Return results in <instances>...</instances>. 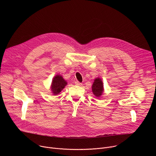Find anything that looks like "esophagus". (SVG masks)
I'll use <instances>...</instances> for the list:
<instances>
[{
	"label": "esophagus",
	"instance_id": "1",
	"mask_svg": "<svg viewBox=\"0 0 156 156\" xmlns=\"http://www.w3.org/2000/svg\"><path fill=\"white\" fill-rule=\"evenodd\" d=\"M75 83L76 85H78V86H81V85H82V83H80V82H79V81H76Z\"/></svg>",
	"mask_w": 156,
	"mask_h": 156
}]
</instances>
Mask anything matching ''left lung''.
I'll return each mask as SVG.
<instances>
[{"label": "left lung", "mask_w": 156, "mask_h": 156, "mask_svg": "<svg viewBox=\"0 0 156 156\" xmlns=\"http://www.w3.org/2000/svg\"><path fill=\"white\" fill-rule=\"evenodd\" d=\"M92 91L93 94L98 98L100 97L104 91L103 83L100 78H96L92 86Z\"/></svg>", "instance_id": "1"}]
</instances>
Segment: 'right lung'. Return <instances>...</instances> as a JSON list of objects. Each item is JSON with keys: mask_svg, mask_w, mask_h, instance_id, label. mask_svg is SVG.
<instances>
[{"mask_svg": "<svg viewBox=\"0 0 156 156\" xmlns=\"http://www.w3.org/2000/svg\"><path fill=\"white\" fill-rule=\"evenodd\" d=\"M66 84H67V83L63 80L62 76H55L52 80L51 86V90L52 91L54 94L57 95L60 93V92H61V91L65 87Z\"/></svg>", "mask_w": 156, "mask_h": 156, "instance_id": "right-lung-1", "label": "right lung"}]
</instances>
